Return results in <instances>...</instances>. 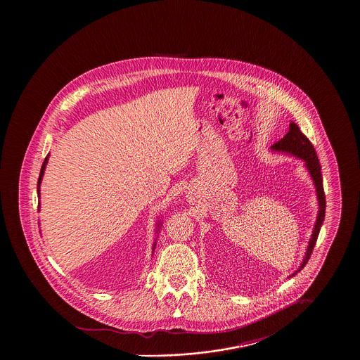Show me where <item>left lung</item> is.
Returning <instances> with one entry per match:
<instances>
[{
	"label": "left lung",
	"instance_id": "left-lung-1",
	"mask_svg": "<svg viewBox=\"0 0 360 360\" xmlns=\"http://www.w3.org/2000/svg\"><path fill=\"white\" fill-rule=\"evenodd\" d=\"M271 150L295 155V156H298V158L305 160V165L308 167L309 173H310V176L313 179V183H314V187H316V193H317V200H319V213H317V219H316V224H314V229H313L311 238L309 241L308 251H307V255L304 257V262L301 263L300 269L294 274H291V276H295L308 263L310 255H311V251H313V248L316 245V241H317V237H319V233H320V227H321L323 220H324L326 195H324V190H323V177H321V172H320L321 166H320V162L317 159V154H316L311 143L309 141L308 137L301 131V129L294 122L290 123L288 133L280 141L273 144Z\"/></svg>",
	"mask_w": 360,
	"mask_h": 360
}]
</instances>
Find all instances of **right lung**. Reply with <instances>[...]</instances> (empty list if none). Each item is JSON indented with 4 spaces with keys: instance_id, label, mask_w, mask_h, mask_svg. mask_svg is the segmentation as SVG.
Segmentation results:
<instances>
[{
    "instance_id": "obj_1",
    "label": "right lung",
    "mask_w": 360,
    "mask_h": 360,
    "mask_svg": "<svg viewBox=\"0 0 360 360\" xmlns=\"http://www.w3.org/2000/svg\"><path fill=\"white\" fill-rule=\"evenodd\" d=\"M47 160H49V156H47L46 160L43 162V166H41V170H40V176H39V181H37V191H39V195H40V183H41V179H43V174H44V169H46Z\"/></svg>"
}]
</instances>
